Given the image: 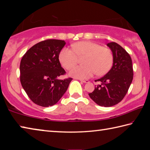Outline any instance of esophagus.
<instances>
[{"label": "esophagus", "instance_id": "obj_1", "mask_svg": "<svg viewBox=\"0 0 150 150\" xmlns=\"http://www.w3.org/2000/svg\"><path fill=\"white\" fill-rule=\"evenodd\" d=\"M80 81H81L82 82H84V83H87V82H89L88 80H82V79H80Z\"/></svg>", "mask_w": 150, "mask_h": 150}]
</instances>
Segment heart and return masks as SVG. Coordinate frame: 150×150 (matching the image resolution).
Returning <instances> with one entry per match:
<instances>
[{"label": "heart", "mask_w": 150, "mask_h": 150, "mask_svg": "<svg viewBox=\"0 0 150 150\" xmlns=\"http://www.w3.org/2000/svg\"><path fill=\"white\" fill-rule=\"evenodd\" d=\"M72 49L64 47L59 54V60L66 70H70L78 62V57H83L84 65L76 66L70 72L73 77L85 79L94 73L102 76L109 72L113 62L111 50L102 47L98 43L89 41L74 43Z\"/></svg>", "instance_id": "b5f03b06"}]
</instances>
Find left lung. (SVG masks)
Returning a JSON list of instances; mask_svg holds the SVG:
<instances>
[{"mask_svg": "<svg viewBox=\"0 0 150 150\" xmlns=\"http://www.w3.org/2000/svg\"><path fill=\"white\" fill-rule=\"evenodd\" d=\"M112 51L113 64L109 72L96 80L100 84L95 86L93 93L88 95L96 104L109 107L118 104L123 100L132 82L133 70L129 54L115 42L107 45Z\"/></svg>", "mask_w": 150, "mask_h": 150, "instance_id": "8db88e82", "label": "left lung"}]
</instances>
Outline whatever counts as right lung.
<instances>
[{
	"label": "right lung",
	"instance_id": "add662e5",
	"mask_svg": "<svg viewBox=\"0 0 150 150\" xmlns=\"http://www.w3.org/2000/svg\"><path fill=\"white\" fill-rule=\"evenodd\" d=\"M64 40H47L34 45L23 56L20 64V81L35 104L47 107L58 102L72 78L59 80L66 74L59 61Z\"/></svg>",
	"mask_w": 150,
	"mask_h": 150
}]
</instances>
